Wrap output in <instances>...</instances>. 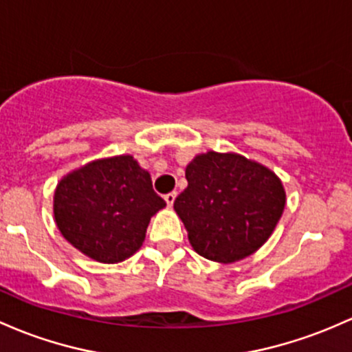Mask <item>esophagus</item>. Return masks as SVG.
I'll use <instances>...</instances> for the list:
<instances>
[{
    "instance_id": "34e87169",
    "label": "esophagus",
    "mask_w": 352,
    "mask_h": 352,
    "mask_svg": "<svg viewBox=\"0 0 352 352\" xmlns=\"http://www.w3.org/2000/svg\"><path fill=\"white\" fill-rule=\"evenodd\" d=\"M175 199H177V192H170V194L165 195V202H167L168 207L173 206V202H175Z\"/></svg>"
}]
</instances>
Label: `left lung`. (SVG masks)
<instances>
[{"label":"left lung","mask_w":352,"mask_h":352,"mask_svg":"<svg viewBox=\"0 0 352 352\" xmlns=\"http://www.w3.org/2000/svg\"><path fill=\"white\" fill-rule=\"evenodd\" d=\"M173 208L197 254L230 264L267 242L285 207L279 177L237 153L207 152L185 168Z\"/></svg>","instance_id":"obj_1"}]
</instances>
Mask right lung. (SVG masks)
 <instances>
[{
  "label": "right lung",
  "instance_id": "add662e5",
  "mask_svg": "<svg viewBox=\"0 0 352 352\" xmlns=\"http://www.w3.org/2000/svg\"><path fill=\"white\" fill-rule=\"evenodd\" d=\"M167 204L132 155L102 158L73 170L56 185L53 214L61 235L103 264L133 256L150 219Z\"/></svg>",
  "mask_w": 352,
  "mask_h": 352
}]
</instances>
